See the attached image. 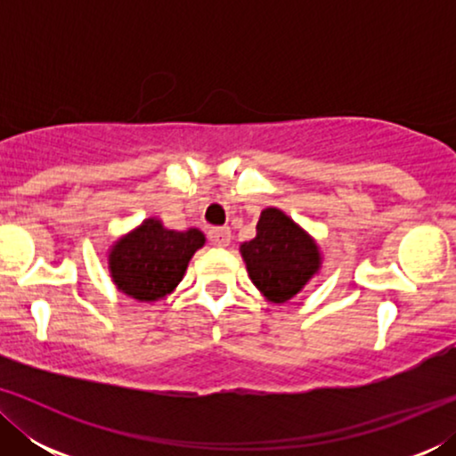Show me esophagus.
Listing matches in <instances>:
<instances>
[{"label": "esophagus", "mask_w": 456, "mask_h": 456, "mask_svg": "<svg viewBox=\"0 0 456 456\" xmlns=\"http://www.w3.org/2000/svg\"><path fill=\"white\" fill-rule=\"evenodd\" d=\"M209 240L214 242L216 247H228L230 245V228L228 226L211 228L209 230Z\"/></svg>", "instance_id": "esophagus-1"}]
</instances>
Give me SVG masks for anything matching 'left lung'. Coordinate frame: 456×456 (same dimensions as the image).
<instances>
[{
    "mask_svg": "<svg viewBox=\"0 0 456 456\" xmlns=\"http://www.w3.org/2000/svg\"><path fill=\"white\" fill-rule=\"evenodd\" d=\"M253 284L273 303H286L320 270V251L314 239L284 211H261L257 236L240 245Z\"/></svg>",
    "mask_w": 456,
    "mask_h": 456,
    "instance_id": "obj_1",
    "label": "left lung"
}]
</instances>
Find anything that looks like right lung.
Listing matches in <instances>:
<instances>
[{"label": "right lung", "instance_id": "add662e5", "mask_svg": "<svg viewBox=\"0 0 456 456\" xmlns=\"http://www.w3.org/2000/svg\"><path fill=\"white\" fill-rule=\"evenodd\" d=\"M205 245L197 228L176 232L158 220H145L110 253L114 284L136 301H158L176 289L197 248Z\"/></svg>", "mask_w": 456, "mask_h": 456}]
</instances>
